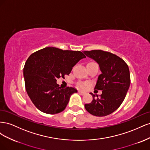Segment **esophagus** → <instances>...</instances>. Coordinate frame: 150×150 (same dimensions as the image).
<instances>
[{"label": "esophagus", "instance_id": "obj_1", "mask_svg": "<svg viewBox=\"0 0 150 150\" xmlns=\"http://www.w3.org/2000/svg\"><path fill=\"white\" fill-rule=\"evenodd\" d=\"M78 93H79L80 94H81V95H84V94H86V92L82 91H79Z\"/></svg>", "mask_w": 150, "mask_h": 150}]
</instances>
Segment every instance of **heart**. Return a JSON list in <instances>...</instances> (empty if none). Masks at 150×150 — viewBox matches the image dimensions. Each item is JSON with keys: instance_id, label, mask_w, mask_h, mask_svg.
I'll use <instances>...</instances> for the list:
<instances>
[{"instance_id": "heart-1", "label": "heart", "mask_w": 150, "mask_h": 150, "mask_svg": "<svg viewBox=\"0 0 150 150\" xmlns=\"http://www.w3.org/2000/svg\"><path fill=\"white\" fill-rule=\"evenodd\" d=\"M94 63H96V62H89L88 64H94ZM79 87H80L81 88H84V86H85V84H84V83H79Z\"/></svg>"}]
</instances>
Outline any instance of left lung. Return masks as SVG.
<instances>
[{
  "label": "left lung",
  "instance_id": "1",
  "mask_svg": "<svg viewBox=\"0 0 150 150\" xmlns=\"http://www.w3.org/2000/svg\"><path fill=\"white\" fill-rule=\"evenodd\" d=\"M86 56L96 61L102 74L98 77L94 89L102 90V94L93 101L85 104L86 110L96 116H105L111 114L123 102L130 83V73L128 64L116 54L101 50L86 51Z\"/></svg>",
  "mask_w": 150,
  "mask_h": 150
}]
</instances>
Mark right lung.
I'll use <instances>...</instances> for the list:
<instances>
[{
	"instance_id": "1",
	"label": "right lung",
	"mask_w": 150,
	"mask_h": 150,
	"mask_svg": "<svg viewBox=\"0 0 150 150\" xmlns=\"http://www.w3.org/2000/svg\"><path fill=\"white\" fill-rule=\"evenodd\" d=\"M86 57L79 51L47 47L33 53L24 67L25 86L28 96L38 110L49 115L65 110L73 87L61 88L57 79L69 75L72 67Z\"/></svg>"
}]
</instances>
